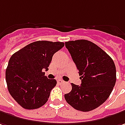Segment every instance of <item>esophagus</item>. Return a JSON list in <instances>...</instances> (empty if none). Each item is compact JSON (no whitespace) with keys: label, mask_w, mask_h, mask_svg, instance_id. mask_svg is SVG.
Instances as JSON below:
<instances>
[{"label":"esophagus","mask_w":125,"mask_h":125,"mask_svg":"<svg viewBox=\"0 0 125 125\" xmlns=\"http://www.w3.org/2000/svg\"><path fill=\"white\" fill-rule=\"evenodd\" d=\"M63 82H64V81H63V80H57V83H58L59 84H63Z\"/></svg>","instance_id":"1"}]
</instances>
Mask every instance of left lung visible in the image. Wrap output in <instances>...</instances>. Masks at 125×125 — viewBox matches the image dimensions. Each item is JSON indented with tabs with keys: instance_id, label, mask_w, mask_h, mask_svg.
I'll list each match as a JSON object with an SVG mask.
<instances>
[{
	"instance_id": "1",
	"label": "left lung",
	"mask_w": 125,
	"mask_h": 125,
	"mask_svg": "<svg viewBox=\"0 0 125 125\" xmlns=\"http://www.w3.org/2000/svg\"><path fill=\"white\" fill-rule=\"evenodd\" d=\"M79 71L81 86L71 84L72 90L64 95L74 109L87 112L97 108L109 97L115 81L113 59L96 44L87 40L65 42Z\"/></svg>"
}]
</instances>
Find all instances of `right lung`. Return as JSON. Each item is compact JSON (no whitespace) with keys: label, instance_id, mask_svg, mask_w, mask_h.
Listing matches in <instances>:
<instances>
[{"label":"right lung","instance_id":"1","mask_svg":"<svg viewBox=\"0 0 125 125\" xmlns=\"http://www.w3.org/2000/svg\"><path fill=\"white\" fill-rule=\"evenodd\" d=\"M64 46L63 42L38 41L12 54L5 72L8 91L15 101L25 109H35L48 100L57 81L48 79L45 71L53 54Z\"/></svg>","mask_w":125,"mask_h":125}]
</instances>
